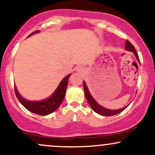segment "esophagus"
Returning a JSON list of instances; mask_svg holds the SVG:
<instances>
[{"label": "esophagus", "mask_w": 155, "mask_h": 155, "mask_svg": "<svg viewBox=\"0 0 155 155\" xmlns=\"http://www.w3.org/2000/svg\"><path fill=\"white\" fill-rule=\"evenodd\" d=\"M76 71H77L78 72H81L83 71V67L81 66V65L77 66V68H76Z\"/></svg>", "instance_id": "obj_1"}]
</instances>
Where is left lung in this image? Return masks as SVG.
Instances as JSON below:
<instances>
[{
	"label": "left lung",
	"mask_w": 155,
	"mask_h": 155,
	"mask_svg": "<svg viewBox=\"0 0 155 155\" xmlns=\"http://www.w3.org/2000/svg\"><path fill=\"white\" fill-rule=\"evenodd\" d=\"M125 49H127V50L128 51H133V52L135 54V55H136L137 60L139 61V58H138V53H137L136 49H135V47H133V44L127 40L126 41V43H125ZM83 84H84V90L85 97H86L89 104H90V106H91L92 110H93L95 112H96V113L98 114H101L102 115V116H106V117L114 116V115H116L117 114L122 112L123 110L125 109V108L128 106H125V107L121 108V109H117V110H111V109H108V108H105L104 107H102V106H100V105L94 100L93 97H92V95H90V91H89L86 85V83H85L84 81H83Z\"/></svg>",
	"instance_id": "1"
}]
</instances>
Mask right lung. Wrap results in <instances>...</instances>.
Segmentation results:
<instances>
[{
    "label": "right lung",
    "instance_id": "1",
    "mask_svg": "<svg viewBox=\"0 0 155 155\" xmlns=\"http://www.w3.org/2000/svg\"><path fill=\"white\" fill-rule=\"evenodd\" d=\"M38 32L39 31L33 32L31 34L29 35V36L33 34V33H38ZM70 76L71 74H68L67 76H65L62 80L61 82L60 83L59 86L58 87V88L55 90L54 93L49 98L46 99V100L41 101H27L19 95L17 88L15 86L16 96H17V99H18L19 102L22 104V106L28 110H29L30 111L36 114L41 115V116L48 115L54 112V111H56L58 108L60 106V104H62V102H63V98L65 95V92H66L68 81V78L70 77Z\"/></svg>",
    "mask_w": 155,
    "mask_h": 155
}]
</instances>
